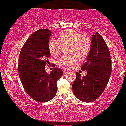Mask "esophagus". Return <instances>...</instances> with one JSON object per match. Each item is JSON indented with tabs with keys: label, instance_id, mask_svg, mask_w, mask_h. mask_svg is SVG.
Returning <instances> with one entry per match:
<instances>
[{
	"label": "esophagus",
	"instance_id": "34e87169",
	"mask_svg": "<svg viewBox=\"0 0 126 126\" xmlns=\"http://www.w3.org/2000/svg\"><path fill=\"white\" fill-rule=\"evenodd\" d=\"M63 73H64V74H66L69 73V71H65V70H64V71H63Z\"/></svg>",
	"mask_w": 126,
	"mask_h": 126
}]
</instances>
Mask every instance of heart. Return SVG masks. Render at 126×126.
I'll list each match as a JSON object with an SVG mask.
<instances>
[{
  "mask_svg": "<svg viewBox=\"0 0 126 126\" xmlns=\"http://www.w3.org/2000/svg\"><path fill=\"white\" fill-rule=\"evenodd\" d=\"M62 44H69V55H64L57 60V65L63 69H71L79 61L84 59L88 56L91 49V40L85 34H80L73 29H67L60 32L58 40H51L48 44L50 54L57 56L62 49Z\"/></svg>",
  "mask_w": 126,
  "mask_h": 126,
  "instance_id": "heart-1",
  "label": "heart"
}]
</instances>
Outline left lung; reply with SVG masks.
I'll use <instances>...</instances> for the list:
<instances>
[{
  "label": "left lung",
  "mask_w": 126,
  "mask_h": 126,
  "mask_svg": "<svg viewBox=\"0 0 126 126\" xmlns=\"http://www.w3.org/2000/svg\"><path fill=\"white\" fill-rule=\"evenodd\" d=\"M91 49L87 61L81 69L87 75L76 72V79L72 84L75 96L85 102H91L101 95L107 86L112 72L111 59L108 46L100 34L92 35Z\"/></svg>",
  "instance_id": "obj_1"
}]
</instances>
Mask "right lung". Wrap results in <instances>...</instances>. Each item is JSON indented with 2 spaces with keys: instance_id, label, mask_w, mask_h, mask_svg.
<instances>
[{
  "instance_id": "obj_1",
  "label": "right lung",
  "mask_w": 126,
  "mask_h": 126,
  "mask_svg": "<svg viewBox=\"0 0 126 126\" xmlns=\"http://www.w3.org/2000/svg\"><path fill=\"white\" fill-rule=\"evenodd\" d=\"M52 32L47 29L35 31L27 39L20 50L18 71L24 89L35 101L45 102L55 97L57 81L63 74L59 68L47 74L45 66L50 53L48 48Z\"/></svg>"
}]
</instances>
